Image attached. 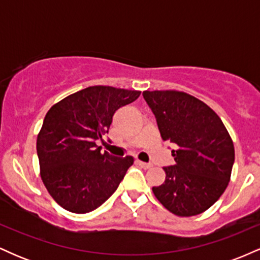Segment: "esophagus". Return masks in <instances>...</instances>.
Masks as SVG:
<instances>
[{"label":"esophagus","instance_id":"1","mask_svg":"<svg viewBox=\"0 0 260 260\" xmlns=\"http://www.w3.org/2000/svg\"><path fill=\"white\" fill-rule=\"evenodd\" d=\"M137 162V165H139L140 168H143V169H150L151 168V164H148V162H144V161H140V160H137L136 161Z\"/></svg>","mask_w":260,"mask_h":260}]
</instances>
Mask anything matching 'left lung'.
I'll return each mask as SVG.
<instances>
[{
	"instance_id": "1",
	"label": "left lung",
	"mask_w": 260,
	"mask_h": 260,
	"mask_svg": "<svg viewBox=\"0 0 260 260\" xmlns=\"http://www.w3.org/2000/svg\"><path fill=\"white\" fill-rule=\"evenodd\" d=\"M155 115L161 138L177 145L175 165L166 166L165 182L153 187L156 199L177 216L203 213L221 197L231 177L235 148L222 121L187 92L143 91Z\"/></svg>"
}]
</instances>
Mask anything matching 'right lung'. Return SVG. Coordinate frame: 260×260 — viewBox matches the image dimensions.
Returning a JSON list of instances; mask_svg holds the SVG:
<instances>
[{"label":"right lung","mask_w":260,"mask_h":260,"mask_svg":"<svg viewBox=\"0 0 260 260\" xmlns=\"http://www.w3.org/2000/svg\"><path fill=\"white\" fill-rule=\"evenodd\" d=\"M140 91L95 85L55 104L45 116L37 140L40 175L57 204L85 214L117 189L132 156L101 153L96 140L109 133L113 113L138 99Z\"/></svg>","instance_id":"obj_1"}]
</instances>
